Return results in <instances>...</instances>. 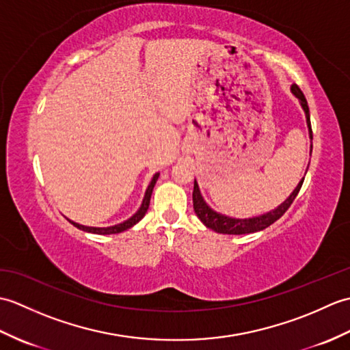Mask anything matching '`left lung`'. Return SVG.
Returning <instances> with one entry per match:
<instances>
[{
	"mask_svg": "<svg viewBox=\"0 0 350 350\" xmlns=\"http://www.w3.org/2000/svg\"><path fill=\"white\" fill-rule=\"evenodd\" d=\"M290 92H292L295 98L299 100L304 113H306L308 135H310V139H313V131H311V123H310V109H308V103H307L306 96H304L301 88L296 84L290 87ZM311 150H313V144L310 146V152ZM302 183H304V177H302V180L298 183V187L292 191V194H290L280 206H277L275 209H272L269 212L257 215V217H251V218H234V217H228V215L213 211L212 207L206 203V200L203 198L202 192H200L197 180H194L192 203H194V212L197 213L198 219L202 221L207 228H212L213 232L222 233V234H248V233L260 232V230H265L266 227L273 224L275 221L280 219L282 215H284V212L288 209L290 204L293 203L296 196H298Z\"/></svg>",
	"mask_w": 350,
	"mask_h": 350,
	"instance_id": "1",
	"label": "left lung"
}]
</instances>
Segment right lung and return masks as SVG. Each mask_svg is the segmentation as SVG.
Returning a JSON list of instances; mask_svg holds the SVG:
<instances>
[{"label": "right lung", "instance_id": "obj_1", "mask_svg": "<svg viewBox=\"0 0 350 350\" xmlns=\"http://www.w3.org/2000/svg\"><path fill=\"white\" fill-rule=\"evenodd\" d=\"M159 177V173H154L150 183H148V187L144 192V198H143V203H141L139 209L132 215L131 218H128L123 222H118V224H114V226H109V227H90V226H83V224H78V222L69 219V222H72L73 226H75L77 228L83 230V232H87V233H94V234H116V233H122L124 232V230H128L131 227H133L137 224V222H139L141 219L144 218V215L148 209V204H150V197H152V192H153V188L156 185V180H158Z\"/></svg>", "mask_w": 350, "mask_h": 350}]
</instances>
